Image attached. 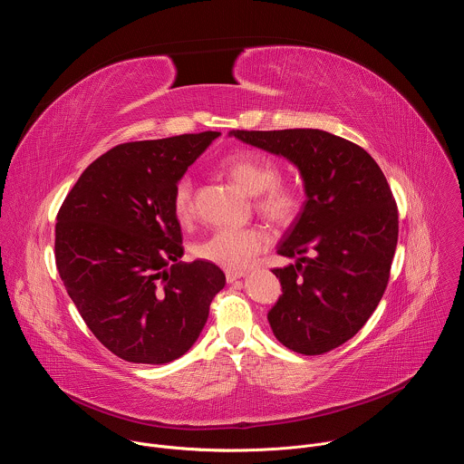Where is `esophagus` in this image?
Listing matches in <instances>:
<instances>
[{"instance_id":"1","label":"esophagus","mask_w":464,"mask_h":464,"mask_svg":"<svg viewBox=\"0 0 464 464\" xmlns=\"http://www.w3.org/2000/svg\"><path fill=\"white\" fill-rule=\"evenodd\" d=\"M244 276H246V272H242V270H227L226 272V281L227 283H235L237 279H240Z\"/></svg>"}]
</instances>
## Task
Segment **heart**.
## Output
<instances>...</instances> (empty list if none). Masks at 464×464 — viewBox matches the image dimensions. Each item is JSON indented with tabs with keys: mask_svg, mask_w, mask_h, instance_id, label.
<instances>
[{
	"mask_svg": "<svg viewBox=\"0 0 464 464\" xmlns=\"http://www.w3.org/2000/svg\"><path fill=\"white\" fill-rule=\"evenodd\" d=\"M222 170L249 196H256V209L277 226L292 224L303 208V190L279 181V165L260 152L237 150L220 161ZM172 209L179 222H188L194 213L192 181L183 176L174 185ZM270 246V233L262 227L218 229L198 244L196 253L209 262L229 270H246L256 255Z\"/></svg>",
	"mask_w": 464,
	"mask_h": 464,
	"instance_id": "heart-1",
	"label": "heart"
}]
</instances>
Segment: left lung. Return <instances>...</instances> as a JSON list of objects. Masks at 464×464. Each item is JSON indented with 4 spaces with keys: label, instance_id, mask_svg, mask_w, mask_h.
<instances>
[{
    "label": "left lung",
    "instance_id": "left-lung-1",
    "mask_svg": "<svg viewBox=\"0 0 464 464\" xmlns=\"http://www.w3.org/2000/svg\"><path fill=\"white\" fill-rule=\"evenodd\" d=\"M231 136L288 160L306 194L277 246L295 262L274 270L283 288L268 312L276 338L306 356L343 345L376 310L399 240V211L382 169L362 147L323 130Z\"/></svg>",
    "mask_w": 464,
    "mask_h": 464
}]
</instances>
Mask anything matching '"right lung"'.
Listing matches in <instances>:
<instances>
[{"mask_svg": "<svg viewBox=\"0 0 464 464\" xmlns=\"http://www.w3.org/2000/svg\"><path fill=\"white\" fill-rule=\"evenodd\" d=\"M218 136L119 145L81 174L58 211L60 279L95 338L126 362L163 365L183 356L226 285L217 264L179 260L172 209L174 185Z\"/></svg>", "mask_w": 464, "mask_h": 464, "instance_id": "add662e5", "label": "right lung"}]
</instances>
